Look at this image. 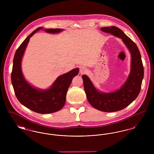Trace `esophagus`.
<instances>
[{
    "label": "esophagus",
    "mask_w": 154,
    "mask_h": 154,
    "mask_svg": "<svg viewBox=\"0 0 154 154\" xmlns=\"http://www.w3.org/2000/svg\"><path fill=\"white\" fill-rule=\"evenodd\" d=\"M87 72V69L83 66H81L80 67V73L81 74H85Z\"/></svg>",
    "instance_id": "34e87169"
}]
</instances>
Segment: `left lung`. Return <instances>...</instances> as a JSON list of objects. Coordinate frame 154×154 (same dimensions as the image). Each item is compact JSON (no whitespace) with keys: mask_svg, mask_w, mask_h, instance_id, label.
Returning <instances> with one entry per match:
<instances>
[{"mask_svg":"<svg viewBox=\"0 0 154 154\" xmlns=\"http://www.w3.org/2000/svg\"><path fill=\"white\" fill-rule=\"evenodd\" d=\"M101 30L122 38L132 54L131 73L121 88L109 94H103L97 91L86 75H83L82 78L90 104L102 111L115 112L126 107L139 95L144 77V67L137 46L121 30L116 26L104 27Z\"/></svg>","mask_w":154,"mask_h":154,"instance_id":"left-lung-1","label":"left lung"}]
</instances>
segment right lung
<instances>
[{"label": "right lung", "mask_w": 154, "mask_h": 154, "mask_svg": "<svg viewBox=\"0 0 154 154\" xmlns=\"http://www.w3.org/2000/svg\"><path fill=\"white\" fill-rule=\"evenodd\" d=\"M39 27L27 37L18 48L13 60L11 72V82L15 94L18 101L30 110L40 114H50L60 110L66 102V94L72 80L77 75L79 69H74L64 74L56 80L51 88L47 90L40 91L33 88L25 81L21 72L22 56L29 41L37 30L42 29ZM61 29H47L48 33H58Z\"/></svg>", "instance_id": "add662e5"}]
</instances>
